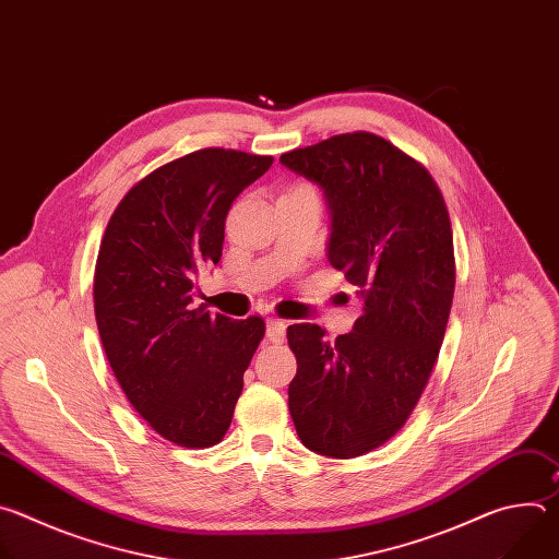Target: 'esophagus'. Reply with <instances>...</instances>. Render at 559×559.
I'll return each mask as SVG.
<instances>
[{
  "label": "esophagus",
  "instance_id": "34e87169",
  "mask_svg": "<svg viewBox=\"0 0 559 559\" xmlns=\"http://www.w3.org/2000/svg\"><path fill=\"white\" fill-rule=\"evenodd\" d=\"M285 321H281V318H270L267 321V341L272 343H283L285 338Z\"/></svg>",
  "mask_w": 559,
  "mask_h": 559
}]
</instances>
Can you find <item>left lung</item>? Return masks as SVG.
Wrapping results in <instances>:
<instances>
[{"label": "left lung", "mask_w": 559, "mask_h": 559, "mask_svg": "<svg viewBox=\"0 0 559 559\" xmlns=\"http://www.w3.org/2000/svg\"><path fill=\"white\" fill-rule=\"evenodd\" d=\"M281 164L323 188L330 263L365 300L334 343L318 325L287 328L289 414L307 449L365 455L405 427L444 341L455 289L447 203L423 164L365 130L283 152Z\"/></svg>", "instance_id": "8db88e82"}]
</instances>
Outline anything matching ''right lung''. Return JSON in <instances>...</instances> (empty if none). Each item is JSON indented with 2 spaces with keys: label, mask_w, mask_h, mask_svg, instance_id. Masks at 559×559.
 <instances>
[{
  "label": "right lung",
  "mask_w": 559,
  "mask_h": 559,
  "mask_svg": "<svg viewBox=\"0 0 559 559\" xmlns=\"http://www.w3.org/2000/svg\"><path fill=\"white\" fill-rule=\"evenodd\" d=\"M274 156L203 147L152 170L112 212L95 265L99 336L130 405L162 438L205 449L229 429L265 321L194 307L225 216Z\"/></svg>",
  "instance_id": "right-lung-1"
}]
</instances>
